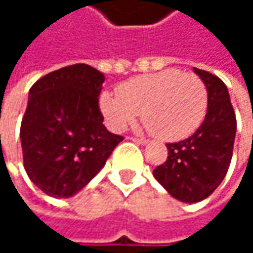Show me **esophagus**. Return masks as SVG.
Wrapping results in <instances>:
<instances>
[{
  "label": "esophagus",
  "mask_w": 253,
  "mask_h": 253,
  "mask_svg": "<svg viewBox=\"0 0 253 253\" xmlns=\"http://www.w3.org/2000/svg\"><path fill=\"white\" fill-rule=\"evenodd\" d=\"M133 142H136V143H140V145H146L149 140L148 139H143V137H130Z\"/></svg>",
  "instance_id": "34e87169"
}]
</instances>
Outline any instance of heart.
Returning <instances> with one entry per match:
<instances>
[{"instance_id":"1","label":"heart","mask_w":253,"mask_h":253,"mask_svg":"<svg viewBox=\"0 0 253 253\" xmlns=\"http://www.w3.org/2000/svg\"><path fill=\"white\" fill-rule=\"evenodd\" d=\"M99 105L116 131L125 130L142 114L143 125L155 137L177 140L192 134L204 122L208 90L196 75L169 69L127 82L119 95L104 92Z\"/></svg>"}]
</instances>
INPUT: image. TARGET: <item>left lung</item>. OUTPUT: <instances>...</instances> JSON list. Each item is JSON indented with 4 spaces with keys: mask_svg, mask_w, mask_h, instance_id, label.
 Here are the masks:
<instances>
[{
    "mask_svg": "<svg viewBox=\"0 0 253 253\" xmlns=\"http://www.w3.org/2000/svg\"><path fill=\"white\" fill-rule=\"evenodd\" d=\"M208 90V110L199 128L184 140L167 143V160L154 177L181 202L208 198L227 174L236 136V114L227 86L215 75L193 69Z\"/></svg>",
    "mask_w": 253,
    "mask_h": 253,
    "instance_id": "8db88e82",
    "label": "left lung"
}]
</instances>
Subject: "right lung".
<instances>
[{
    "mask_svg": "<svg viewBox=\"0 0 253 253\" xmlns=\"http://www.w3.org/2000/svg\"><path fill=\"white\" fill-rule=\"evenodd\" d=\"M104 80L96 69L73 64L30 87L20 126L23 164L43 193L54 198L77 193L123 140L102 125L98 96Z\"/></svg>",
    "mask_w": 253,
    "mask_h": 253,
    "instance_id": "1",
    "label": "right lung"
}]
</instances>
